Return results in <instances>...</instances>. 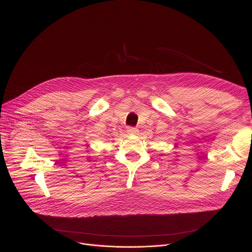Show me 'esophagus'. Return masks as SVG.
I'll return each mask as SVG.
<instances>
[{"mask_svg": "<svg viewBox=\"0 0 252 252\" xmlns=\"http://www.w3.org/2000/svg\"><path fill=\"white\" fill-rule=\"evenodd\" d=\"M126 131L129 135H136V134H138L139 129L137 127H134V126H127Z\"/></svg>", "mask_w": 252, "mask_h": 252, "instance_id": "34e87169", "label": "esophagus"}]
</instances>
